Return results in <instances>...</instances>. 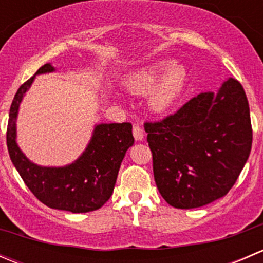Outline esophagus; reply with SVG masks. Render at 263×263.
Instances as JSON below:
<instances>
[{"label":"esophagus","instance_id":"34e87169","mask_svg":"<svg viewBox=\"0 0 263 263\" xmlns=\"http://www.w3.org/2000/svg\"><path fill=\"white\" fill-rule=\"evenodd\" d=\"M132 134H134V137H135V140H136V141H142V140H144V131H142L141 127L134 126Z\"/></svg>","mask_w":263,"mask_h":263}]
</instances>
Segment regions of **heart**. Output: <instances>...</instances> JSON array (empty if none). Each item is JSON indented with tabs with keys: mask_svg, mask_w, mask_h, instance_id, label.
Returning a JSON list of instances; mask_svg holds the SVG:
<instances>
[{
	"mask_svg": "<svg viewBox=\"0 0 263 263\" xmlns=\"http://www.w3.org/2000/svg\"><path fill=\"white\" fill-rule=\"evenodd\" d=\"M187 81V72L181 65L159 60L147 67L131 73L124 80L127 89L137 94H147V104L155 113H165L181 98Z\"/></svg>",
	"mask_w": 263,
	"mask_h": 263,
	"instance_id": "heart-1",
	"label": "heart"
}]
</instances>
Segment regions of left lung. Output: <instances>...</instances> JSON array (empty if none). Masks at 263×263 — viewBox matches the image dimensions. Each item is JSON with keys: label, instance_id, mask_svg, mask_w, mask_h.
<instances>
[{"label": "left lung", "instance_id": "1", "mask_svg": "<svg viewBox=\"0 0 263 263\" xmlns=\"http://www.w3.org/2000/svg\"><path fill=\"white\" fill-rule=\"evenodd\" d=\"M156 187L176 209H196L224 197L252 147L249 105L229 78L217 91L201 92L173 116L145 123Z\"/></svg>", "mask_w": 263, "mask_h": 263}]
</instances>
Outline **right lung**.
I'll return each instance as SVG.
<instances>
[{"label":"right lung","mask_w":263,"mask_h":263,"mask_svg":"<svg viewBox=\"0 0 263 263\" xmlns=\"http://www.w3.org/2000/svg\"><path fill=\"white\" fill-rule=\"evenodd\" d=\"M54 71L52 63H46L18 87L10 108L7 148L23 181L44 205L73 214L89 213L102 208L112 196L122 160L135 142L132 126L131 123H97L85 150L72 163L62 166L33 163L16 141L18 109L36 75Z\"/></svg>","instance_id":"right-lung-1"}]
</instances>
